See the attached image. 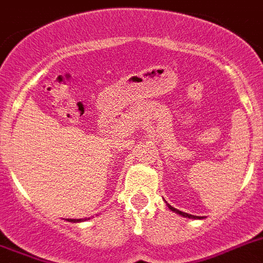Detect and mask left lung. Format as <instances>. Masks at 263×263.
Returning <instances> with one entry per match:
<instances>
[{
	"label": "left lung",
	"mask_w": 263,
	"mask_h": 263,
	"mask_svg": "<svg viewBox=\"0 0 263 263\" xmlns=\"http://www.w3.org/2000/svg\"><path fill=\"white\" fill-rule=\"evenodd\" d=\"M166 205H167V208H169L172 212L177 213V214H179V215H182V217H185V218H192V219H202V218H203V217H199V215H192V214H187V213L179 212L178 209H174L172 205H169L167 202H166Z\"/></svg>",
	"instance_id": "obj_1"
}]
</instances>
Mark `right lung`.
I'll list each match as a JSON object with an SVG mask.
<instances>
[{"instance_id": "1", "label": "right lung", "mask_w": 263, "mask_h": 263, "mask_svg": "<svg viewBox=\"0 0 263 263\" xmlns=\"http://www.w3.org/2000/svg\"><path fill=\"white\" fill-rule=\"evenodd\" d=\"M87 218H85V219H67V221L69 222H82V221H86Z\"/></svg>"}]
</instances>
